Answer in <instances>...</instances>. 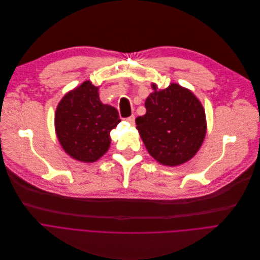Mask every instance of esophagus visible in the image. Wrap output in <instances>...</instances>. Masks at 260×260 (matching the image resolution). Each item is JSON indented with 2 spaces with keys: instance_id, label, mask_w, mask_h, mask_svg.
Listing matches in <instances>:
<instances>
[{
  "instance_id": "obj_1",
  "label": "esophagus",
  "mask_w": 260,
  "mask_h": 260,
  "mask_svg": "<svg viewBox=\"0 0 260 260\" xmlns=\"http://www.w3.org/2000/svg\"><path fill=\"white\" fill-rule=\"evenodd\" d=\"M134 119H135V117L132 115V116H130V117H128V118H126V120L130 123V125H132V126H134Z\"/></svg>"
}]
</instances>
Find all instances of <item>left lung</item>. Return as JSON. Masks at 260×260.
Instances as JSON below:
<instances>
[{"mask_svg":"<svg viewBox=\"0 0 260 260\" xmlns=\"http://www.w3.org/2000/svg\"><path fill=\"white\" fill-rule=\"evenodd\" d=\"M146 98L147 112L135 119L147 151L159 164L175 167L188 162L206 135L205 110L197 96L178 83H170Z\"/></svg>","mask_w":260,"mask_h":260,"instance_id":"8db88e82","label":"left lung"}]
</instances>
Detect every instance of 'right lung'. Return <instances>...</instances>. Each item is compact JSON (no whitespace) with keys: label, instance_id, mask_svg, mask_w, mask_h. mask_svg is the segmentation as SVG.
Wrapping results in <instances>:
<instances>
[{"label":"right lung","instance_id":"1","mask_svg":"<svg viewBox=\"0 0 260 260\" xmlns=\"http://www.w3.org/2000/svg\"><path fill=\"white\" fill-rule=\"evenodd\" d=\"M100 88L86 80L68 92L57 106L55 131L66 153L83 163L100 159L109 149L110 132L120 121L117 110L102 103Z\"/></svg>","mask_w":260,"mask_h":260}]
</instances>
